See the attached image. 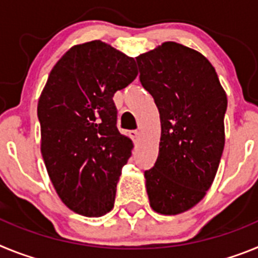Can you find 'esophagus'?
<instances>
[{
  "label": "esophagus",
  "mask_w": 258,
  "mask_h": 258,
  "mask_svg": "<svg viewBox=\"0 0 258 258\" xmlns=\"http://www.w3.org/2000/svg\"><path fill=\"white\" fill-rule=\"evenodd\" d=\"M131 137L133 138L134 141H136V142H138V141H140V138H141V132L132 131L131 132Z\"/></svg>",
  "instance_id": "1"
}]
</instances>
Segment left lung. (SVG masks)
<instances>
[{"label":"left lung","instance_id":"obj_1","mask_svg":"<svg viewBox=\"0 0 258 258\" xmlns=\"http://www.w3.org/2000/svg\"><path fill=\"white\" fill-rule=\"evenodd\" d=\"M136 59L160 113L159 155L145 172L150 204L157 213H182L206 197L217 173L226 94L208 59L187 46L164 42Z\"/></svg>","mask_w":258,"mask_h":258}]
</instances>
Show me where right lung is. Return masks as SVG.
I'll use <instances>...</instances> for the list:
<instances>
[{"instance_id": "right-lung-1", "label": "right lung", "mask_w": 258, "mask_h": 258, "mask_svg": "<svg viewBox=\"0 0 258 258\" xmlns=\"http://www.w3.org/2000/svg\"><path fill=\"white\" fill-rule=\"evenodd\" d=\"M137 75L134 58L99 40L74 46L50 72L37 107L41 152L59 198L76 213L113 208L133 143L118 132L112 98Z\"/></svg>"}]
</instances>
